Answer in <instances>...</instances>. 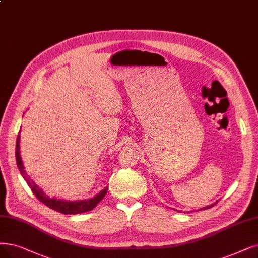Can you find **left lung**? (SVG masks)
<instances>
[{"label": "left lung", "instance_id": "left-lung-1", "mask_svg": "<svg viewBox=\"0 0 258 258\" xmlns=\"http://www.w3.org/2000/svg\"><path fill=\"white\" fill-rule=\"evenodd\" d=\"M213 207V205H210V207H207V208H204V209H209V208H212Z\"/></svg>", "mask_w": 258, "mask_h": 258}]
</instances>
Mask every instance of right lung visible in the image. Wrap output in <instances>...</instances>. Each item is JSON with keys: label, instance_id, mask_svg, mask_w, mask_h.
<instances>
[{"label": "right lung", "instance_id": "right-lung-1", "mask_svg": "<svg viewBox=\"0 0 258 258\" xmlns=\"http://www.w3.org/2000/svg\"><path fill=\"white\" fill-rule=\"evenodd\" d=\"M20 135H18V139H17V145H16V161H17V165L21 171V173H24V167H23V163L21 160V157H20ZM23 178L26 181L27 185L29 186V188L32 189L33 194L36 196V198L42 202L43 204H45L46 207L53 209L54 211H57L59 213L62 214H79V213H85L88 211L93 210L96 205L100 202V200L105 197V195L108 191V187H106L104 190H101L98 195H96L94 198L92 199H88V200H82V201H63V200H57V199H49L48 197L42 192L37 185L30 181L29 178H26L23 174Z\"/></svg>", "mask_w": 258, "mask_h": 258}]
</instances>
